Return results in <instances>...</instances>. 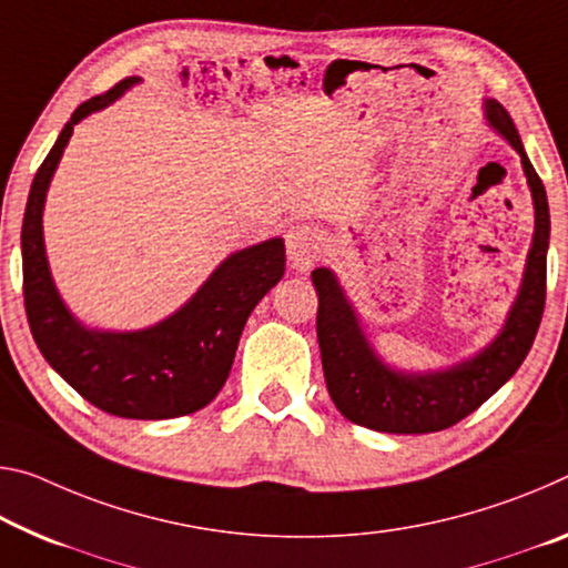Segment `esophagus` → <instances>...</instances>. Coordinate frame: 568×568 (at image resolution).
Returning <instances> with one entry per match:
<instances>
[{
  "mask_svg": "<svg viewBox=\"0 0 568 568\" xmlns=\"http://www.w3.org/2000/svg\"><path fill=\"white\" fill-rule=\"evenodd\" d=\"M285 247L295 270H308L323 252V235L311 224H293L285 235Z\"/></svg>",
  "mask_w": 568,
  "mask_h": 568,
  "instance_id": "obj_1",
  "label": "esophagus"
}]
</instances>
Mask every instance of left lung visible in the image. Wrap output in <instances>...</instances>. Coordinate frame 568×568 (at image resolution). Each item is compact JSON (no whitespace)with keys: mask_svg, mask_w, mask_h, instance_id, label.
<instances>
[{"mask_svg":"<svg viewBox=\"0 0 568 568\" xmlns=\"http://www.w3.org/2000/svg\"><path fill=\"white\" fill-rule=\"evenodd\" d=\"M485 119L518 151L536 210L534 245L528 250L524 283L490 346L467 362L429 374H404L386 366L368 346L354 305L328 267H316L311 281L318 293L316 333L323 376L336 409L354 425L392 435H425L457 425L490 399L524 364L546 305V252L551 235L548 200L541 176L526 156L524 143L506 108L485 101Z\"/></svg>","mask_w":568,"mask_h":568,"instance_id":"left-lung-1","label":"left lung"}]
</instances>
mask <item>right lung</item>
I'll return each mask as SVG.
<instances>
[{
	"label": "right lung",
	"instance_id": "1",
	"mask_svg": "<svg viewBox=\"0 0 568 568\" xmlns=\"http://www.w3.org/2000/svg\"><path fill=\"white\" fill-rule=\"evenodd\" d=\"M136 83L125 78L80 103L34 174L22 220V291L34 344L80 397L115 417L171 419L220 394L252 308L285 273V245L273 237L230 255L186 305L151 328L98 331L73 318L44 255V196L73 125Z\"/></svg>",
	"mask_w": 568,
	"mask_h": 568
}]
</instances>
